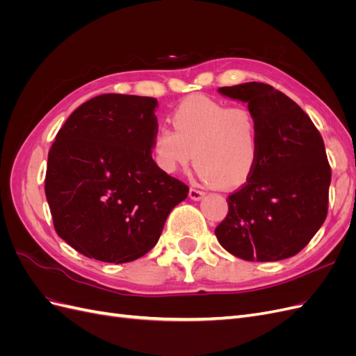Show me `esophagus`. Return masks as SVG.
Returning a JSON list of instances; mask_svg holds the SVG:
<instances>
[{
	"label": "esophagus",
	"mask_w": 356,
	"mask_h": 356,
	"mask_svg": "<svg viewBox=\"0 0 356 356\" xmlns=\"http://www.w3.org/2000/svg\"><path fill=\"white\" fill-rule=\"evenodd\" d=\"M204 196V191H202V190H197V188H190V191H188V197L191 199V200H200L202 197Z\"/></svg>",
	"instance_id": "34e87169"
}]
</instances>
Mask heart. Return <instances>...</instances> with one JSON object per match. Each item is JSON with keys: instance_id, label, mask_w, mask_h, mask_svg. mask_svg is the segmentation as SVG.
<instances>
[{"instance_id": "obj_1", "label": "heart", "mask_w": 356, "mask_h": 356, "mask_svg": "<svg viewBox=\"0 0 356 356\" xmlns=\"http://www.w3.org/2000/svg\"><path fill=\"white\" fill-rule=\"evenodd\" d=\"M174 129L153 135V156L165 174L195 163L202 181L224 188L243 186L258 161V127L246 106H227L203 95L188 96L170 115Z\"/></svg>"}]
</instances>
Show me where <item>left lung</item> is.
<instances>
[{"label":"left lung","mask_w":356,"mask_h":356,"mask_svg":"<svg viewBox=\"0 0 356 356\" xmlns=\"http://www.w3.org/2000/svg\"><path fill=\"white\" fill-rule=\"evenodd\" d=\"M218 92L248 104L258 127L251 178L227 197L215 229L225 251L246 261H277L300 252L324 224L331 168L310 117L270 84L243 83Z\"/></svg>","instance_id":"obj_1"}]
</instances>
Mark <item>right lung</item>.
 Listing matches in <instances>:
<instances>
[{"mask_svg": "<svg viewBox=\"0 0 356 356\" xmlns=\"http://www.w3.org/2000/svg\"><path fill=\"white\" fill-rule=\"evenodd\" d=\"M157 105L148 96H95L50 148L44 190L53 225L86 257L120 264L145 255L188 195L152 157Z\"/></svg>", "mask_w": 356, "mask_h": 356, "instance_id": "1", "label": "right lung"}]
</instances>
